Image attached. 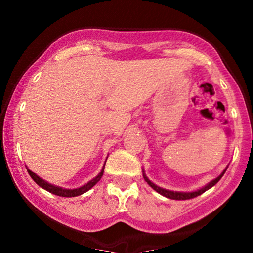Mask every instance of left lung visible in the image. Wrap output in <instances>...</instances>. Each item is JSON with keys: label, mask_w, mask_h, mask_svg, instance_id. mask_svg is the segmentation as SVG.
I'll return each mask as SVG.
<instances>
[{"label": "left lung", "mask_w": 253, "mask_h": 253, "mask_svg": "<svg viewBox=\"0 0 253 253\" xmlns=\"http://www.w3.org/2000/svg\"><path fill=\"white\" fill-rule=\"evenodd\" d=\"M225 171H226V170H224V171L221 172V174L219 175L218 177L215 178V180L211 181V182H209L208 185H207V186H205V187L200 188V190H197V191H193V192H176V191H169V190H165V188H162V187H159V186L155 185V183H153L152 181H150L149 178H148L147 176H145L144 174H143V177H144V180L147 181V183H148V185L150 186V187L153 188V190H155V191H157L158 193H160V195L164 196V197L170 198V200L183 201V200H191V198L197 197V196L202 195L203 192H206L207 190H209V188H211V187H213V186L215 185V183L218 182V181L220 180L221 177H223V175L225 174Z\"/></svg>", "instance_id": "left-lung-1"}]
</instances>
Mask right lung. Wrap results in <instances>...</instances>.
<instances>
[{
  "mask_svg": "<svg viewBox=\"0 0 253 253\" xmlns=\"http://www.w3.org/2000/svg\"><path fill=\"white\" fill-rule=\"evenodd\" d=\"M104 168H105V165H104L103 170H101L100 174L96 176V177H94L93 180H90L88 183H85L84 186H82V187L75 188V190H67V188H62V187H58V186L51 185V183H48V182H46V181L42 180V178H40L37 174H34L33 171H30L29 169H27V170H28V174L30 175V177H32L33 180H34L35 182L40 186V187L44 188V190H46V191H48V192L53 193V195H56V196H61V197H76V196L85 193L86 191L90 190L94 185H96V182H99V181H100L101 176H103V172H104Z\"/></svg>",
  "mask_w": 253,
  "mask_h": 253,
  "instance_id": "right-lung-1",
  "label": "right lung"
}]
</instances>
